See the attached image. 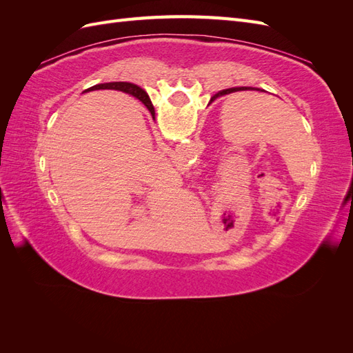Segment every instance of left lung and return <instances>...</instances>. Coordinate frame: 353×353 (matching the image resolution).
Wrapping results in <instances>:
<instances>
[{
    "instance_id": "obj_1",
    "label": "left lung",
    "mask_w": 353,
    "mask_h": 353,
    "mask_svg": "<svg viewBox=\"0 0 353 353\" xmlns=\"http://www.w3.org/2000/svg\"><path fill=\"white\" fill-rule=\"evenodd\" d=\"M230 91H232V88L231 90H223V91H219L216 95H215V97H218V95H225L227 92H230Z\"/></svg>"
}]
</instances>
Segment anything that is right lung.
<instances>
[{
  "label": "right lung",
  "instance_id": "add662e5",
  "mask_svg": "<svg viewBox=\"0 0 353 353\" xmlns=\"http://www.w3.org/2000/svg\"><path fill=\"white\" fill-rule=\"evenodd\" d=\"M95 90H117V91H122V92H126L130 95H134V97H137L140 101L144 103L145 108L148 109V112L152 113V116L154 114V108L153 104L150 101V97H148L147 92L138 87V85H134L131 82H105V83H99V85H94V87L88 88V91H95Z\"/></svg>",
  "mask_w": 353,
  "mask_h": 353
}]
</instances>
